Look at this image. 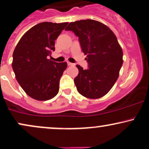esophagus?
Segmentation results:
<instances>
[{
    "mask_svg": "<svg viewBox=\"0 0 149 149\" xmlns=\"http://www.w3.org/2000/svg\"><path fill=\"white\" fill-rule=\"evenodd\" d=\"M67 65H68L69 66H73V65H74V64L71 63H70V62H67Z\"/></svg>",
    "mask_w": 149,
    "mask_h": 149,
    "instance_id": "obj_1",
    "label": "esophagus"
}]
</instances>
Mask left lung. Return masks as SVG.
Wrapping results in <instances>:
<instances>
[{"instance_id": "8db88e82", "label": "left lung", "mask_w": 149, "mask_h": 149, "mask_svg": "<svg viewBox=\"0 0 149 149\" xmlns=\"http://www.w3.org/2000/svg\"><path fill=\"white\" fill-rule=\"evenodd\" d=\"M65 30L72 31L79 38L87 57L88 69L76 65L77 90L87 98L103 97L116 83L123 64V52L116 35L104 24L91 19L70 22Z\"/></svg>"}]
</instances>
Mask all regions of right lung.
<instances>
[{"mask_svg":"<svg viewBox=\"0 0 149 149\" xmlns=\"http://www.w3.org/2000/svg\"><path fill=\"white\" fill-rule=\"evenodd\" d=\"M68 22H43L22 36L13 53L12 68L18 82L29 96L48 100L59 91L60 79L67 63L48 59L55 40Z\"/></svg>","mask_w":149,"mask_h":149,"instance_id":"add662e5","label":"right lung"}]
</instances>
